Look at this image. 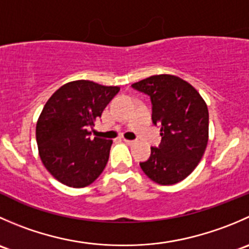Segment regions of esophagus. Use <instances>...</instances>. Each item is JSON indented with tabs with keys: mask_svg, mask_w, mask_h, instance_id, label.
Wrapping results in <instances>:
<instances>
[{
	"mask_svg": "<svg viewBox=\"0 0 249 249\" xmlns=\"http://www.w3.org/2000/svg\"><path fill=\"white\" fill-rule=\"evenodd\" d=\"M124 142L127 143V144H134L135 141H134V140H126V139H124Z\"/></svg>",
	"mask_w": 249,
	"mask_h": 249,
	"instance_id": "obj_1",
	"label": "esophagus"
}]
</instances>
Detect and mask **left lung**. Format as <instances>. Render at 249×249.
Here are the masks:
<instances>
[{
    "label": "left lung",
    "mask_w": 249,
    "mask_h": 249,
    "mask_svg": "<svg viewBox=\"0 0 249 249\" xmlns=\"http://www.w3.org/2000/svg\"><path fill=\"white\" fill-rule=\"evenodd\" d=\"M150 97L153 124L161 142L140 162L142 171L161 185L187 178L205 153L208 141L207 105L194 87L171 74L152 76L131 85Z\"/></svg>",
    "instance_id": "left-lung-1"
}]
</instances>
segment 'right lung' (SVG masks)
Here are the masks:
<instances>
[{
	"label": "right lung",
	"mask_w": 249,
	"mask_h": 249,
	"mask_svg": "<svg viewBox=\"0 0 249 249\" xmlns=\"http://www.w3.org/2000/svg\"><path fill=\"white\" fill-rule=\"evenodd\" d=\"M119 90L74 80L59 88L47 101L36 125V140L42 162L60 183L87 187L104 171L112 140L90 139L88 129Z\"/></svg>",
	"instance_id": "right-lung-1"
}]
</instances>
